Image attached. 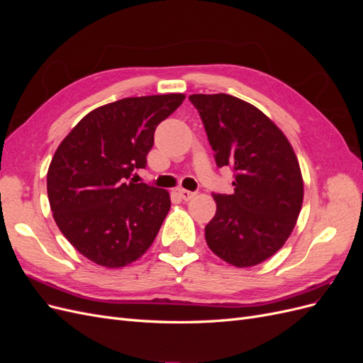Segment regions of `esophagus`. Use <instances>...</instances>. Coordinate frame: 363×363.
<instances>
[{
  "label": "esophagus",
  "instance_id": "34e87169",
  "mask_svg": "<svg viewBox=\"0 0 363 363\" xmlns=\"http://www.w3.org/2000/svg\"><path fill=\"white\" fill-rule=\"evenodd\" d=\"M179 195L182 196L184 201H189V200H192L194 196H195V192H191L188 189H179Z\"/></svg>",
  "mask_w": 363,
  "mask_h": 363
}]
</instances>
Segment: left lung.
<instances>
[{
	"mask_svg": "<svg viewBox=\"0 0 363 363\" xmlns=\"http://www.w3.org/2000/svg\"><path fill=\"white\" fill-rule=\"evenodd\" d=\"M219 168L235 172V192L213 194L206 242L238 268L255 267L284 245L303 204L304 184L283 131L252 104L227 94H194Z\"/></svg>",
	"mask_w": 363,
	"mask_h": 363,
	"instance_id": "8db88e82",
	"label": "left lung"
}]
</instances>
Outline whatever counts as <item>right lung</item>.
<instances>
[{
    "instance_id": "obj_1",
    "label": "right lung",
    "mask_w": 363,
    "mask_h": 363,
    "mask_svg": "<svg viewBox=\"0 0 363 363\" xmlns=\"http://www.w3.org/2000/svg\"><path fill=\"white\" fill-rule=\"evenodd\" d=\"M183 94L133 96L87 113L54 152L47 174L51 212L71 245L106 268L138 260L156 239L169 194L127 182L147 167L156 127Z\"/></svg>"
}]
</instances>
